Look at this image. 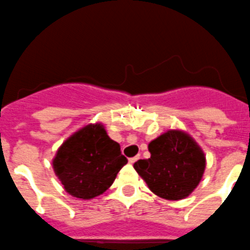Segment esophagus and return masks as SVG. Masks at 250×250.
<instances>
[{
	"instance_id": "obj_1",
	"label": "esophagus",
	"mask_w": 250,
	"mask_h": 250,
	"mask_svg": "<svg viewBox=\"0 0 250 250\" xmlns=\"http://www.w3.org/2000/svg\"><path fill=\"white\" fill-rule=\"evenodd\" d=\"M140 159V154H137V156H135V157H131V158H129V162L131 163V165H134L135 162H137V161H139Z\"/></svg>"
}]
</instances>
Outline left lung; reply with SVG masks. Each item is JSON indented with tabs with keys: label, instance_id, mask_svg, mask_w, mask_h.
Here are the masks:
<instances>
[{
	"label": "left lung",
	"instance_id": "1",
	"mask_svg": "<svg viewBox=\"0 0 250 250\" xmlns=\"http://www.w3.org/2000/svg\"><path fill=\"white\" fill-rule=\"evenodd\" d=\"M151 157L134 165L152 192L180 200L198 187L205 170V156L185 132L169 130L148 145Z\"/></svg>",
	"mask_w": 250,
	"mask_h": 250
}]
</instances>
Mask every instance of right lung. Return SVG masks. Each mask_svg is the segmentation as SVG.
<instances>
[{
    "label": "right lung",
    "mask_w": 250,
    "mask_h": 250,
    "mask_svg": "<svg viewBox=\"0 0 250 250\" xmlns=\"http://www.w3.org/2000/svg\"><path fill=\"white\" fill-rule=\"evenodd\" d=\"M126 163L120 145L106 135L101 124H91L73 134L52 161L66 191L84 200L103 194Z\"/></svg>",
    "instance_id": "add662e5"
}]
</instances>
